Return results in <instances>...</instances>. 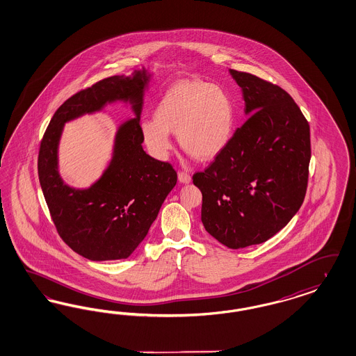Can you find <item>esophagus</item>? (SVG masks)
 <instances>
[{"instance_id": "esophagus-1", "label": "esophagus", "mask_w": 356, "mask_h": 356, "mask_svg": "<svg viewBox=\"0 0 356 356\" xmlns=\"http://www.w3.org/2000/svg\"><path fill=\"white\" fill-rule=\"evenodd\" d=\"M177 176H179V181H180V183H184V184L191 183V180H192L191 175L186 171H179Z\"/></svg>"}]
</instances>
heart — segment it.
Returning <instances> with one entry per match:
<instances>
[{"instance_id": "b5f03b06", "label": "heart", "mask_w": 356, "mask_h": 356, "mask_svg": "<svg viewBox=\"0 0 356 356\" xmlns=\"http://www.w3.org/2000/svg\"><path fill=\"white\" fill-rule=\"evenodd\" d=\"M234 118L233 98L222 86L185 80L161 96L154 109V121H142L140 131L148 149L158 158L171 149L168 134H173L186 154L210 160L227 146Z\"/></svg>"}]
</instances>
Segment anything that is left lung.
Segmentation results:
<instances>
[{"mask_svg": "<svg viewBox=\"0 0 356 356\" xmlns=\"http://www.w3.org/2000/svg\"><path fill=\"white\" fill-rule=\"evenodd\" d=\"M245 113L227 146L193 175L205 230L229 248L268 241L292 220L307 193L310 129L291 95L258 76L230 71Z\"/></svg>", "mask_w": 356, "mask_h": 356, "instance_id": "8db88e82", "label": "left lung"}]
</instances>
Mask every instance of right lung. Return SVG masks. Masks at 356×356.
Instances as JSON below:
<instances>
[{"instance_id":"add662e5","label":"right lung","mask_w":356,"mask_h":356,"mask_svg":"<svg viewBox=\"0 0 356 356\" xmlns=\"http://www.w3.org/2000/svg\"><path fill=\"white\" fill-rule=\"evenodd\" d=\"M146 71L134 77L111 76L68 98L55 111L40 140L38 176L51 218L65 245L95 260L129 258L146 238L161 204L177 181L168 161L143 151L139 115ZM114 99H130L137 118L122 127L111 167L92 188L76 191L57 173V142L64 122L100 108Z\"/></svg>"}]
</instances>
